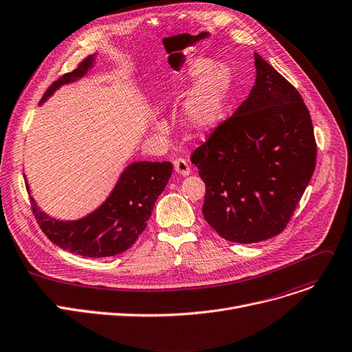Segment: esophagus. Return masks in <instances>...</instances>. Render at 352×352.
I'll list each match as a JSON object with an SVG mask.
<instances>
[{
	"label": "esophagus",
	"mask_w": 352,
	"mask_h": 352,
	"mask_svg": "<svg viewBox=\"0 0 352 352\" xmlns=\"http://www.w3.org/2000/svg\"><path fill=\"white\" fill-rule=\"evenodd\" d=\"M174 168H175L177 174L184 175V177L188 175L191 173V168L188 166V162H186V160H184V158L174 160Z\"/></svg>",
	"instance_id": "obj_1"
}]
</instances>
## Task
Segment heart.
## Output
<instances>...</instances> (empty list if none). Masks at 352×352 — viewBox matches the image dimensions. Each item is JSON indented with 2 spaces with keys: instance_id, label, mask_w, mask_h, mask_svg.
I'll use <instances>...</instances> for the list:
<instances>
[{
  "instance_id": "obj_1",
  "label": "heart",
  "mask_w": 352,
  "mask_h": 352,
  "mask_svg": "<svg viewBox=\"0 0 352 352\" xmlns=\"http://www.w3.org/2000/svg\"><path fill=\"white\" fill-rule=\"evenodd\" d=\"M191 79H199L184 109V122L192 131H204L214 126L222 110L230 75L226 66L198 60L190 72Z\"/></svg>"
}]
</instances>
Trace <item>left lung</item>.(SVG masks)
Instances as JSON below:
<instances>
[{"label": "left lung", "instance_id": "8db88e82", "mask_svg": "<svg viewBox=\"0 0 352 352\" xmlns=\"http://www.w3.org/2000/svg\"><path fill=\"white\" fill-rule=\"evenodd\" d=\"M254 66L248 99L191 155L206 188L205 221L238 243L285 230L317 158L311 117L297 89L259 54Z\"/></svg>", "mask_w": 352, "mask_h": 352}]
</instances>
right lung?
<instances>
[{
  "mask_svg": "<svg viewBox=\"0 0 352 352\" xmlns=\"http://www.w3.org/2000/svg\"><path fill=\"white\" fill-rule=\"evenodd\" d=\"M93 60L95 56H87L72 72L55 80L45 91L41 103L62 85L86 75ZM171 174L170 161L133 162L123 171L109 198L87 217L69 222L56 221L43 214L30 197L32 212L41 230L56 246L85 257L114 256L127 250L146 229L154 204ZM27 190L30 191L28 184Z\"/></svg>",
  "mask_w": 352,
  "mask_h": 352,
  "instance_id": "add662e5",
  "label": "right lung"
}]
</instances>
